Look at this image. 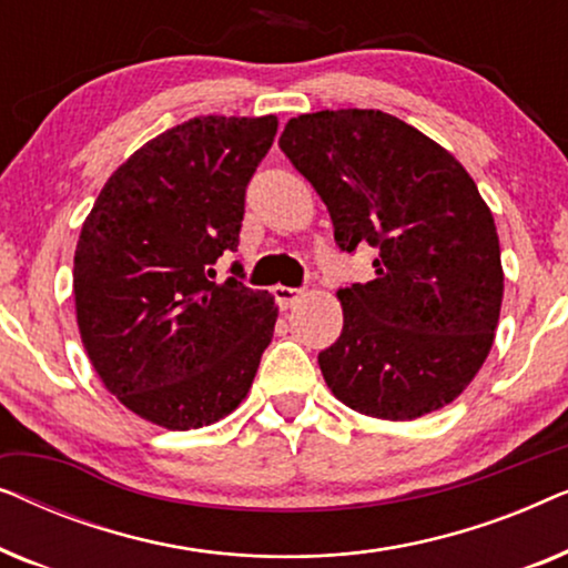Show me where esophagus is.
Masks as SVG:
<instances>
[{"instance_id":"obj_1","label":"esophagus","mask_w":568,"mask_h":568,"mask_svg":"<svg viewBox=\"0 0 568 568\" xmlns=\"http://www.w3.org/2000/svg\"><path fill=\"white\" fill-rule=\"evenodd\" d=\"M302 290H292V286H274V297H276V302H278V307L282 310H290V307H294L297 305V302L302 300Z\"/></svg>"}]
</instances>
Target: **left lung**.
Wrapping results in <instances>:
<instances>
[{
  "instance_id": "1",
  "label": "left lung",
  "mask_w": 568,
  "mask_h": 568,
  "mask_svg": "<svg viewBox=\"0 0 568 568\" xmlns=\"http://www.w3.org/2000/svg\"><path fill=\"white\" fill-rule=\"evenodd\" d=\"M278 146L328 206L341 251L375 278L336 292L344 331L317 356L344 406L385 422L445 408L484 367L504 297L494 214L468 170L372 108L302 113Z\"/></svg>"
}]
</instances>
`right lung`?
Segmentation results:
<instances>
[{
	"label": "right lung",
	"mask_w": 568,
	"mask_h": 568,
	"mask_svg": "<svg viewBox=\"0 0 568 568\" xmlns=\"http://www.w3.org/2000/svg\"><path fill=\"white\" fill-rule=\"evenodd\" d=\"M276 115H196L113 170L82 222L74 310L108 393L170 432L216 424L251 390L278 307L214 263L235 251L245 185ZM240 274V266H232Z\"/></svg>",
	"instance_id": "obj_1"
}]
</instances>
